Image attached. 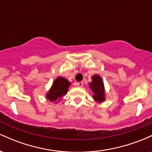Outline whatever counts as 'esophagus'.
I'll return each instance as SVG.
<instances>
[{"instance_id": "1", "label": "esophagus", "mask_w": 152, "mask_h": 152, "mask_svg": "<svg viewBox=\"0 0 152 152\" xmlns=\"http://www.w3.org/2000/svg\"><path fill=\"white\" fill-rule=\"evenodd\" d=\"M83 82H78V83H77V86H78V87H82L83 86Z\"/></svg>"}]
</instances>
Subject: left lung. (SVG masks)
Wrapping results in <instances>:
<instances>
[{
	"mask_svg": "<svg viewBox=\"0 0 152 152\" xmlns=\"http://www.w3.org/2000/svg\"><path fill=\"white\" fill-rule=\"evenodd\" d=\"M91 82L88 86L93 92V99L96 102L102 103L106 100V91L103 79L98 74H94L91 77Z\"/></svg>",
	"mask_w": 152,
	"mask_h": 152,
	"instance_id": "1",
	"label": "left lung"
}]
</instances>
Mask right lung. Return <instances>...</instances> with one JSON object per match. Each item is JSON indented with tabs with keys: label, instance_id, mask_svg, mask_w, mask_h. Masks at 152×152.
Returning a JSON list of instances; mask_svg holds the SVG:
<instances>
[{
	"label": "right lung",
	"instance_id": "1",
	"mask_svg": "<svg viewBox=\"0 0 152 152\" xmlns=\"http://www.w3.org/2000/svg\"><path fill=\"white\" fill-rule=\"evenodd\" d=\"M71 84L68 79L62 76H58L54 80L50 89L46 94V98L50 102L57 104L60 102L61 98L68 93Z\"/></svg>",
	"mask_w": 152,
	"mask_h": 152
}]
</instances>
